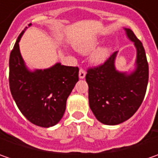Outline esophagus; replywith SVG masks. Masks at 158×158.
<instances>
[{"instance_id": "34e87169", "label": "esophagus", "mask_w": 158, "mask_h": 158, "mask_svg": "<svg viewBox=\"0 0 158 158\" xmlns=\"http://www.w3.org/2000/svg\"><path fill=\"white\" fill-rule=\"evenodd\" d=\"M85 75H86L85 70L82 69H81L79 70V78H80V79H83V78L85 77Z\"/></svg>"}]
</instances>
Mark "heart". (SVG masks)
I'll return each mask as SVG.
<instances>
[{
    "label": "heart",
    "instance_id": "b5f03b06",
    "mask_svg": "<svg viewBox=\"0 0 158 158\" xmlns=\"http://www.w3.org/2000/svg\"><path fill=\"white\" fill-rule=\"evenodd\" d=\"M97 45H98V42L96 40H92L85 41L83 43L77 44L76 46V48L82 53H89L93 49H95ZM109 55H110V49L109 48H107V47L99 48L93 53V55L91 57V61L95 65H99V64L105 62L106 59L109 57Z\"/></svg>",
    "mask_w": 158,
    "mask_h": 158
}]
</instances>
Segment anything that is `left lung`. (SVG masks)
Listing matches in <instances>:
<instances>
[{"mask_svg": "<svg viewBox=\"0 0 158 158\" xmlns=\"http://www.w3.org/2000/svg\"><path fill=\"white\" fill-rule=\"evenodd\" d=\"M127 38L136 48L135 69L130 74L115 68L117 52L98 67L90 68L85 76L89 104L95 117L105 125H118L131 118L143 103L149 81V65L143 43L130 29Z\"/></svg>", "mask_w": 158, "mask_h": 158, "instance_id": "1", "label": "left lung"}]
</instances>
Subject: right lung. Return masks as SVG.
I'll use <instances>...</instances> for the list:
<instances>
[{"label":"right lung","mask_w":158,"mask_h":158,"mask_svg":"<svg viewBox=\"0 0 158 158\" xmlns=\"http://www.w3.org/2000/svg\"><path fill=\"white\" fill-rule=\"evenodd\" d=\"M23 32L17 38L9 56L11 95L30 122L42 127H52L63 117L67 99L79 80V69L56 63L44 70H29L19 49Z\"/></svg>","instance_id":"1"}]
</instances>
